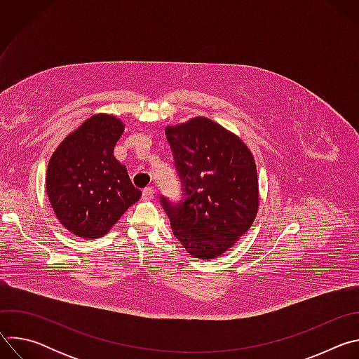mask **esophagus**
<instances>
[{
  "label": "esophagus",
  "mask_w": 359,
  "mask_h": 359,
  "mask_svg": "<svg viewBox=\"0 0 359 359\" xmlns=\"http://www.w3.org/2000/svg\"><path fill=\"white\" fill-rule=\"evenodd\" d=\"M142 197H143L144 200H150V198H153V197H155V189H151V187H146V189H143V191H142Z\"/></svg>",
  "instance_id": "1"
}]
</instances>
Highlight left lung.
Wrapping results in <instances>:
<instances>
[{"label": "left lung", "instance_id": "8db88e82", "mask_svg": "<svg viewBox=\"0 0 359 359\" xmlns=\"http://www.w3.org/2000/svg\"><path fill=\"white\" fill-rule=\"evenodd\" d=\"M182 198L161 196L175 237L197 259H215L252 224L259 182L248 147L208 118L168 126Z\"/></svg>", "mask_w": 359, "mask_h": 359}]
</instances>
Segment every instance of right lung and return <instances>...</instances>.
<instances>
[{"label": "right lung", "mask_w": 359, "mask_h": 359, "mask_svg": "<svg viewBox=\"0 0 359 359\" xmlns=\"http://www.w3.org/2000/svg\"><path fill=\"white\" fill-rule=\"evenodd\" d=\"M125 130L115 116L85 121L57 147L46 170V193L58 220L85 238L105 236L142 194L114 156Z\"/></svg>", "instance_id": "right-lung-1"}]
</instances>
